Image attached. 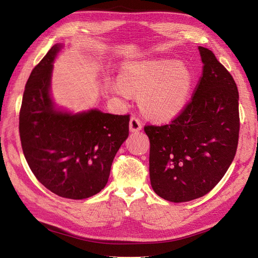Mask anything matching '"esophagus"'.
I'll list each match as a JSON object with an SVG mask.
<instances>
[{"instance_id": "esophagus-1", "label": "esophagus", "mask_w": 258, "mask_h": 258, "mask_svg": "<svg viewBox=\"0 0 258 258\" xmlns=\"http://www.w3.org/2000/svg\"><path fill=\"white\" fill-rule=\"evenodd\" d=\"M143 128V123L141 120L137 119L136 116H132L130 121V131L131 132H138Z\"/></svg>"}]
</instances>
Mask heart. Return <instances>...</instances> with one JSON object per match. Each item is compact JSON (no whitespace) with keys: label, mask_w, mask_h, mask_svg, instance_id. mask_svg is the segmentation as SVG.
I'll return each mask as SVG.
<instances>
[{"label":"heart","mask_w":258,"mask_h":258,"mask_svg":"<svg viewBox=\"0 0 258 258\" xmlns=\"http://www.w3.org/2000/svg\"><path fill=\"white\" fill-rule=\"evenodd\" d=\"M194 75L186 63L174 59H146L123 66L112 91L123 98L136 94L138 105L153 119L167 120L186 106Z\"/></svg>","instance_id":"1"}]
</instances>
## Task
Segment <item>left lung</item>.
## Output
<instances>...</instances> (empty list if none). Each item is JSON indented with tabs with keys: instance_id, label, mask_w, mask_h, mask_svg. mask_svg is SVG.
Segmentation results:
<instances>
[{
	"instance_id": "left-lung-1",
	"label": "left lung",
	"mask_w": 258,
	"mask_h": 258,
	"mask_svg": "<svg viewBox=\"0 0 258 258\" xmlns=\"http://www.w3.org/2000/svg\"><path fill=\"white\" fill-rule=\"evenodd\" d=\"M203 73L183 111L170 124L147 125L154 192L170 202L203 197L224 177L238 147L239 93L213 51L199 46Z\"/></svg>"
}]
</instances>
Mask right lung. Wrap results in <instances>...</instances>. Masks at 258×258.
I'll list each match as a JSON object with an SVG mask.
<instances>
[{
  "label": "right lung",
  "mask_w": 258,
  "mask_h": 258,
  "mask_svg": "<svg viewBox=\"0 0 258 258\" xmlns=\"http://www.w3.org/2000/svg\"><path fill=\"white\" fill-rule=\"evenodd\" d=\"M63 48L57 43L32 70L19 114L21 147L32 173L51 192L72 200L98 194L112 161L128 137L130 115L98 109L71 112L50 94L53 63Z\"/></svg>",
  "instance_id": "add662e5"
}]
</instances>
